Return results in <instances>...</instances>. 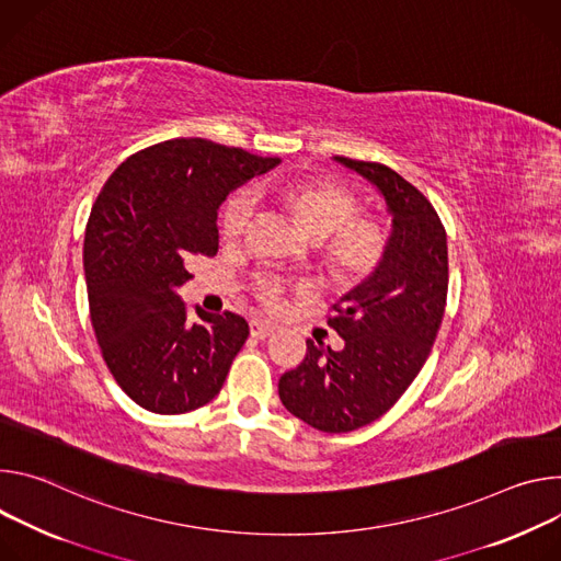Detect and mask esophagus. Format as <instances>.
<instances>
[{
  "label": "esophagus",
  "instance_id": "obj_1",
  "mask_svg": "<svg viewBox=\"0 0 561 561\" xmlns=\"http://www.w3.org/2000/svg\"><path fill=\"white\" fill-rule=\"evenodd\" d=\"M249 334H252L254 339H267V336H272L274 334V328L270 325V323H265V321H259V319H254L252 323H249Z\"/></svg>",
  "mask_w": 561,
  "mask_h": 561
}]
</instances>
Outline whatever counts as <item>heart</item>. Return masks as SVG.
I'll return each mask as SVG.
<instances>
[{"label":"heart","instance_id":"obj_1","mask_svg":"<svg viewBox=\"0 0 561 561\" xmlns=\"http://www.w3.org/2000/svg\"><path fill=\"white\" fill-rule=\"evenodd\" d=\"M263 196L276 205L296 229L314 240L317 261L323 274L339 287H354L375 274L388 252V231L381 220L360 216L356 196L332 178L302 175L270 182ZM249 225L244 198H231L218 220L220 240L238 242ZM254 296L267 309H278L285 285L272 276L254 278Z\"/></svg>","mask_w":561,"mask_h":561}]
</instances>
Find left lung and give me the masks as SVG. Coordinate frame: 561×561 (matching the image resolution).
I'll list each match as a JSON object with an SVG mask.
<instances>
[{
  "label": "left lung",
  "instance_id": "left-lung-1",
  "mask_svg": "<svg viewBox=\"0 0 561 561\" xmlns=\"http://www.w3.org/2000/svg\"><path fill=\"white\" fill-rule=\"evenodd\" d=\"M383 194L392 233L381 267L345 294L328 325L343 350L307 341L278 381L283 405L323 432H352L383 416L416 379L446 312L448 242L430 201L381 162L336 156Z\"/></svg>",
  "mask_w": 561,
  "mask_h": 561
}]
</instances>
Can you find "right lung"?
Instances as JSON below:
<instances>
[{
  "label": "right lung",
  "mask_w": 561,
  "mask_h": 561,
  "mask_svg": "<svg viewBox=\"0 0 561 561\" xmlns=\"http://www.w3.org/2000/svg\"><path fill=\"white\" fill-rule=\"evenodd\" d=\"M205 138H173L124 160L106 180L84 236L89 309L102 358L140 408L184 414L222 388L249 325L233 312L192 321L178 287L218 252V207L276 167Z\"/></svg>",
  "instance_id": "1"
}]
</instances>
